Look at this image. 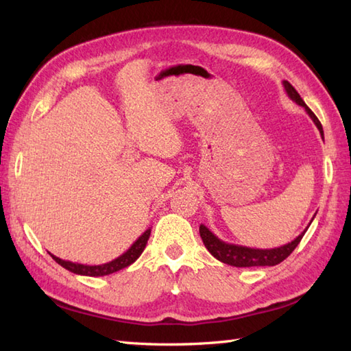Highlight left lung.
Wrapping results in <instances>:
<instances>
[{"label": "left lung", "instance_id": "1", "mask_svg": "<svg viewBox=\"0 0 351 351\" xmlns=\"http://www.w3.org/2000/svg\"><path fill=\"white\" fill-rule=\"evenodd\" d=\"M282 84H283V87H285V92L289 98L306 110V113L312 119V122L315 123L319 134H322V138L324 140L323 126H322V123H319L317 116L312 113L311 108L306 106V104H304V101L300 98V95L297 93L295 88L291 86L288 81H282ZM312 220H314V217H312ZM312 220H311V223H312ZM311 223L299 237L294 238L293 241L288 244H283V245H280V247H274V249H253V247H245V245H238V244H230L226 241H221L220 238L217 235H214L205 225L199 226V232H200V238H202V241L205 244V247L208 249V252H210L215 259H219L220 263H225L228 265H234V267H267V265L273 267V265L280 264L283 259H287L291 253H293V250L302 241V238H303L304 232L308 230V228L311 226Z\"/></svg>", "mask_w": 351, "mask_h": 351}]
</instances>
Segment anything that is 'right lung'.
Returning a JSON list of instances; mask_svg holds the SVG:
<instances>
[{"mask_svg":"<svg viewBox=\"0 0 351 351\" xmlns=\"http://www.w3.org/2000/svg\"><path fill=\"white\" fill-rule=\"evenodd\" d=\"M149 237H151V228L146 229L143 234H141L136 241L132 243L131 247L126 250L125 253H122L121 256H117L116 259L110 261V263L106 264H101V265H86V264H78V263H72V261H64L52 255V259L56 261L57 264H60L66 270H69L75 274H81V276H92V278H99V276H107L111 273H116L119 270H122V268L131 265L132 263H136L137 258L143 253Z\"/></svg>","mask_w":351,"mask_h":351,"instance_id":"add662e5","label":"right lung"}]
</instances>
